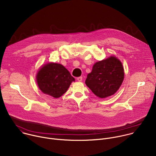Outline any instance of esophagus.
I'll return each instance as SVG.
<instances>
[{"mask_svg": "<svg viewBox=\"0 0 156 156\" xmlns=\"http://www.w3.org/2000/svg\"><path fill=\"white\" fill-rule=\"evenodd\" d=\"M77 80H78V81H81L83 80L82 76H79V77H78V78H77Z\"/></svg>", "mask_w": 156, "mask_h": 156, "instance_id": "esophagus-1", "label": "esophagus"}]
</instances>
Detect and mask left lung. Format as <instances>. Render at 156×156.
I'll list each match as a JSON object with an SVG mask.
<instances>
[{"label": "left lung", "instance_id": "1", "mask_svg": "<svg viewBox=\"0 0 156 156\" xmlns=\"http://www.w3.org/2000/svg\"><path fill=\"white\" fill-rule=\"evenodd\" d=\"M124 78L123 67L115 57L96 62L87 75L86 84L98 97L105 98L119 90Z\"/></svg>", "mask_w": 156, "mask_h": 156}]
</instances>
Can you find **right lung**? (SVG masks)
<instances>
[{
  "instance_id": "obj_1",
  "label": "right lung",
  "mask_w": 156,
  "mask_h": 156,
  "mask_svg": "<svg viewBox=\"0 0 156 156\" xmlns=\"http://www.w3.org/2000/svg\"><path fill=\"white\" fill-rule=\"evenodd\" d=\"M37 83L42 93L55 98L62 96L75 78L60 64L50 63L42 66L37 74Z\"/></svg>"
}]
</instances>
